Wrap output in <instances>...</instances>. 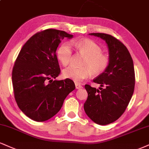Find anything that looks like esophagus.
I'll use <instances>...</instances> for the list:
<instances>
[{
  "label": "esophagus",
  "mask_w": 149,
  "mask_h": 149,
  "mask_svg": "<svg viewBox=\"0 0 149 149\" xmlns=\"http://www.w3.org/2000/svg\"><path fill=\"white\" fill-rule=\"evenodd\" d=\"M76 88L77 89H80L82 88V86L79 83H76Z\"/></svg>",
  "instance_id": "obj_1"
}]
</instances>
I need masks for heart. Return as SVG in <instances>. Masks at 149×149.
<instances>
[{
  "label": "heart",
  "mask_w": 149,
  "mask_h": 149,
  "mask_svg": "<svg viewBox=\"0 0 149 149\" xmlns=\"http://www.w3.org/2000/svg\"><path fill=\"white\" fill-rule=\"evenodd\" d=\"M76 49L80 54L85 56L82 63V68L69 67L64 69V78L80 82L87 79L92 75L98 76L107 69L110 63L109 57L102 53V48L94 41L82 39L75 44ZM72 48L67 43L62 44L57 50V57L63 66L69 64L72 56Z\"/></svg>",
  "instance_id": "heart-1"
}]
</instances>
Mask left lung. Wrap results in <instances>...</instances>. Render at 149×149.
Returning a JSON list of instances; mask_svg holds the SVG:
<instances>
[{
    "label": "left lung",
    "mask_w": 149,
    "mask_h": 149,
    "mask_svg": "<svg viewBox=\"0 0 149 149\" xmlns=\"http://www.w3.org/2000/svg\"><path fill=\"white\" fill-rule=\"evenodd\" d=\"M106 42L110 63L102 74L94 79L99 89L85 85L88 97L84 104L87 115L99 125L113 123L123 114L135 89V69L128 50L123 43L105 33H90Z\"/></svg>",
    "instance_id": "left-lung-1"
}]
</instances>
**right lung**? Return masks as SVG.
I'll return each instance as SVG.
<instances>
[{"instance_id":"1","label":"right lung","mask_w":149,"mask_h":149,"mask_svg":"<svg viewBox=\"0 0 149 149\" xmlns=\"http://www.w3.org/2000/svg\"><path fill=\"white\" fill-rule=\"evenodd\" d=\"M73 35L47 29L32 36L19 52L12 70L14 98L20 110L35 121L55 115L68 94L76 88L71 79L53 80L60 73L57 48Z\"/></svg>"}]
</instances>
